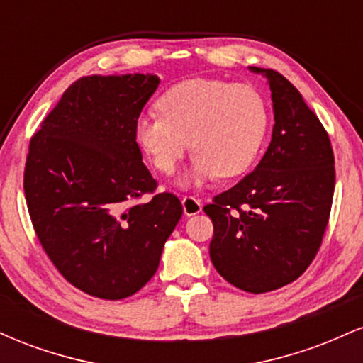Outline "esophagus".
I'll return each instance as SVG.
<instances>
[{
    "instance_id": "obj_1",
    "label": "esophagus",
    "mask_w": 363,
    "mask_h": 363,
    "mask_svg": "<svg viewBox=\"0 0 363 363\" xmlns=\"http://www.w3.org/2000/svg\"><path fill=\"white\" fill-rule=\"evenodd\" d=\"M182 210H184L186 216H193L201 213L203 205L199 199L194 198V196H184V198H182Z\"/></svg>"
}]
</instances>
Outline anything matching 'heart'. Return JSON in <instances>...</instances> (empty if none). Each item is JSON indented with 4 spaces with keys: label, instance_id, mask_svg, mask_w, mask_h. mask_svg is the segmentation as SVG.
Wrapping results in <instances>:
<instances>
[{
    "label": "heart",
    "instance_id": "1",
    "mask_svg": "<svg viewBox=\"0 0 363 363\" xmlns=\"http://www.w3.org/2000/svg\"><path fill=\"white\" fill-rule=\"evenodd\" d=\"M157 106L160 114L136 119L135 138L162 174H172L191 147L194 157L179 179L182 187L244 174L268 135V102L251 85L189 78L165 90Z\"/></svg>",
    "mask_w": 363,
    "mask_h": 363
}]
</instances>
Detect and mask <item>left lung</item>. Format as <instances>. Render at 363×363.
<instances>
[{"label": "left lung", "instance_id": "obj_1", "mask_svg": "<svg viewBox=\"0 0 363 363\" xmlns=\"http://www.w3.org/2000/svg\"><path fill=\"white\" fill-rule=\"evenodd\" d=\"M272 90V143L249 176L205 206L210 257L228 283L264 294L297 280L323 240L335 193L328 133L280 73L249 66Z\"/></svg>", "mask_w": 363, "mask_h": 363}]
</instances>
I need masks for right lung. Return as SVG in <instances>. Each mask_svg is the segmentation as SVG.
I'll return each mask as SVG.
<instances>
[{"mask_svg":"<svg viewBox=\"0 0 363 363\" xmlns=\"http://www.w3.org/2000/svg\"><path fill=\"white\" fill-rule=\"evenodd\" d=\"M157 74L77 80L32 136L23 189L35 234L60 273L94 297L121 301L150 281L182 216L157 187L135 123Z\"/></svg>","mask_w":363,"mask_h":363,"instance_id":"right-lung-1","label":"right lung"}]
</instances>
